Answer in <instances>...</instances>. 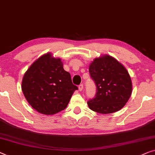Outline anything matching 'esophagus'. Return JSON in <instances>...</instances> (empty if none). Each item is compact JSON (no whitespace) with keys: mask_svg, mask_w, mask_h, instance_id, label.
<instances>
[{"mask_svg":"<svg viewBox=\"0 0 155 155\" xmlns=\"http://www.w3.org/2000/svg\"><path fill=\"white\" fill-rule=\"evenodd\" d=\"M83 88H84V86H83V84H80L79 86H78V89H79V90L81 91H82V89H83Z\"/></svg>","mask_w":155,"mask_h":155,"instance_id":"1","label":"esophagus"}]
</instances>
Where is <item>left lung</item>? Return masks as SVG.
<instances>
[{
	"label": "left lung",
	"instance_id": "1",
	"mask_svg": "<svg viewBox=\"0 0 155 155\" xmlns=\"http://www.w3.org/2000/svg\"><path fill=\"white\" fill-rule=\"evenodd\" d=\"M89 71L97 91L87 101L89 108L101 114L122 109L132 92L131 78L124 66L111 56L104 55L91 62Z\"/></svg>",
	"mask_w": 155,
	"mask_h": 155
}]
</instances>
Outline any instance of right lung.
Returning a JSON list of instances; mask_svg holds the SVG:
<instances>
[{"label":"right lung","mask_w":155,"mask_h":155,"mask_svg":"<svg viewBox=\"0 0 155 155\" xmlns=\"http://www.w3.org/2000/svg\"><path fill=\"white\" fill-rule=\"evenodd\" d=\"M78 88L70 73L63 68L61 60L50 53L42 55L24 75L21 89L33 108L44 115H54L64 110Z\"/></svg>","instance_id":"obj_1"}]
</instances>
